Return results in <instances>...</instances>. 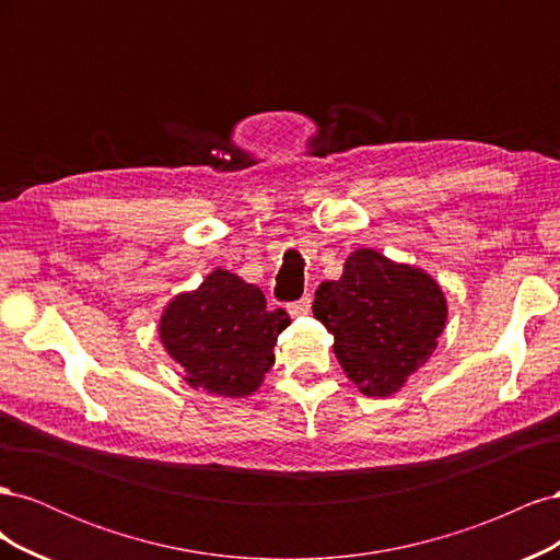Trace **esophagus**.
I'll use <instances>...</instances> for the list:
<instances>
[{"label":"esophagus","instance_id":"1","mask_svg":"<svg viewBox=\"0 0 560 560\" xmlns=\"http://www.w3.org/2000/svg\"><path fill=\"white\" fill-rule=\"evenodd\" d=\"M313 306V296L311 294H303L299 301L287 303V311H290L292 317H301V315H308Z\"/></svg>","mask_w":560,"mask_h":560}]
</instances>
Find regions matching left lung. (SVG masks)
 Segmentation results:
<instances>
[{
    "mask_svg": "<svg viewBox=\"0 0 560 560\" xmlns=\"http://www.w3.org/2000/svg\"><path fill=\"white\" fill-rule=\"evenodd\" d=\"M313 315L334 336L336 360L360 393L387 397L430 360L446 299L425 270L358 249L341 278L317 287Z\"/></svg>",
    "mask_w": 560,
    "mask_h": 560,
    "instance_id": "left-lung-1",
    "label": "left lung"
}]
</instances>
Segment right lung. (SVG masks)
<instances>
[{"label": "right lung", "mask_w": 560, "mask_h": 560, "mask_svg": "<svg viewBox=\"0 0 560 560\" xmlns=\"http://www.w3.org/2000/svg\"><path fill=\"white\" fill-rule=\"evenodd\" d=\"M287 325L290 315L268 311L257 284L217 268L196 292L167 303L159 334L191 387L247 397L273 366V346Z\"/></svg>", "instance_id": "right-lung-1"}]
</instances>
